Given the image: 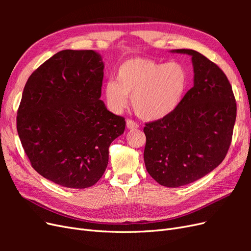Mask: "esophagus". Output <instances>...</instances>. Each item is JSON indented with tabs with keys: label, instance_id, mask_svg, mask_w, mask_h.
I'll return each instance as SVG.
<instances>
[{
	"label": "esophagus",
	"instance_id": "obj_1",
	"mask_svg": "<svg viewBox=\"0 0 251 251\" xmlns=\"http://www.w3.org/2000/svg\"><path fill=\"white\" fill-rule=\"evenodd\" d=\"M139 125L137 123H135L133 119H126V127L127 128H137Z\"/></svg>",
	"mask_w": 251,
	"mask_h": 251
}]
</instances>
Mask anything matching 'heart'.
I'll return each instance as SVG.
<instances>
[{
  "label": "heart",
  "mask_w": 251,
  "mask_h": 251,
  "mask_svg": "<svg viewBox=\"0 0 251 251\" xmlns=\"http://www.w3.org/2000/svg\"><path fill=\"white\" fill-rule=\"evenodd\" d=\"M187 73L180 63H159L137 57L121 65L116 81L104 86V96L112 110L120 112L128 102L136 115L144 120H158L177 108L184 94Z\"/></svg>",
  "instance_id": "obj_1"
}]
</instances>
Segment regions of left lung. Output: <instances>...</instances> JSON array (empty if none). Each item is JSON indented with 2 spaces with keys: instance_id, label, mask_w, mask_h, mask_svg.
<instances>
[{
  "instance_id": "left-lung-1",
  "label": "left lung",
  "mask_w": 251,
  "mask_h": 251,
  "mask_svg": "<svg viewBox=\"0 0 251 251\" xmlns=\"http://www.w3.org/2000/svg\"><path fill=\"white\" fill-rule=\"evenodd\" d=\"M194 87L170 115L147 123L144 163L151 177L179 187L215 170L229 150L237 103L229 80L219 66L192 49Z\"/></svg>"
}]
</instances>
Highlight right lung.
I'll list each match as a JSON object with an SVG mask.
<instances>
[{"label": "right lung", "mask_w": 251, "mask_h": 251, "mask_svg": "<svg viewBox=\"0 0 251 251\" xmlns=\"http://www.w3.org/2000/svg\"><path fill=\"white\" fill-rule=\"evenodd\" d=\"M103 63L93 50H63L30 75L17 130L32 168L68 188L94 185L126 120L100 100Z\"/></svg>", "instance_id": "1"}]
</instances>
